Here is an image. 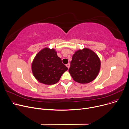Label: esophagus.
<instances>
[{
  "instance_id": "esophagus-1",
  "label": "esophagus",
  "mask_w": 129,
  "mask_h": 129,
  "mask_svg": "<svg viewBox=\"0 0 129 129\" xmlns=\"http://www.w3.org/2000/svg\"><path fill=\"white\" fill-rule=\"evenodd\" d=\"M66 66L67 67V68H68V69H69V68H70V63H68V64H66Z\"/></svg>"
}]
</instances>
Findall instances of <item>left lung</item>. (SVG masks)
<instances>
[{
    "mask_svg": "<svg viewBox=\"0 0 129 129\" xmlns=\"http://www.w3.org/2000/svg\"><path fill=\"white\" fill-rule=\"evenodd\" d=\"M101 60L96 53L87 48L75 52L69 72L73 79L81 84L94 80L101 69Z\"/></svg>",
    "mask_w": 129,
    "mask_h": 129,
    "instance_id": "8db88e82",
    "label": "left lung"
}]
</instances>
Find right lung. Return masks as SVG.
I'll return each instance as SVG.
<instances>
[{
    "mask_svg": "<svg viewBox=\"0 0 129 129\" xmlns=\"http://www.w3.org/2000/svg\"><path fill=\"white\" fill-rule=\"evenodd\" d=\"M68 68L54 48L45 47L37 53L32 63V71L35 79L46 85L57 83Z\"/></svg>",
    "mask_w": 129,
    "mask_h": 129,
    "instance_id": "right-lung-1",
    "label": "right lung"
}]
</instances>
